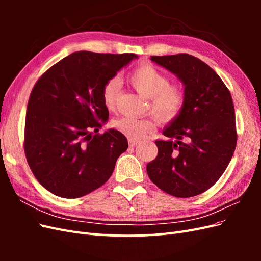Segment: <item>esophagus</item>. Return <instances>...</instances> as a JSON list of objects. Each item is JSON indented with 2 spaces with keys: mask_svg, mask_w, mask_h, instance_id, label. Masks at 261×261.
Masks as SVG:
<instances>
[{
  "mask_svg": "<svg viewBox=\"0 0 261 261\" xmlns=\"http://www.w3.org/2000/svg\"><path fill=\"white\" fill-rule=\"evenodd\" d=\"M139 143H140L139 140H136V139H129V145H130L132 147H135V146H137Z\"/></svg>",
  "mask_w": 261,
  "mask_h": 261,
  "instance_id": "esophagus-1",
  "label": "esophagus"
}]
</instances>
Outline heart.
I'll return each instance as SVG.
<instances>
[{"label": "heart", "mask_w": 261, "mask_h": 261, "mask_svg": "<svg viewBox=\"0 0 261 261\" xmlns=\"http://www.w3.org/2000/svg\"><path fill=\"white\" fill-rule=\"evenodd\" d=\"M128 81L138 93L149 99L150 110L161 121L173 120L183 108L185 97L180 87L169 84V78L151 64L144 63L137 66L129 74ZM120 86L121 82L116 77L105 84L102 101L107 109H115ZM113 126L132 139H140L153 130L154 123L150 118L123 116L115 120Z\"/></svg>", "instance_id": "1"}]
</instances>
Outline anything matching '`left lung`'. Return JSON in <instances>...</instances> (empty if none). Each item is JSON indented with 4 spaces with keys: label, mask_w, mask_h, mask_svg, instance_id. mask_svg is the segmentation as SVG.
Here are the masks:
<instances>
[{
    "label": "left lung",
    "mask_w": 261,
    "mask_h": 261,
    "mask_svg": "<svg viewBox=\"0 0 261 261\" xmlns=\"http://www.w3.org/2000/svg\"><path fill=\"white\" fill-rule=\"evenodd\" d=\"M184 86L180 112L155 140L158 155L147 173L163 192L180 198L202 194L223 174L236 147L234 105L219 75L189 54L150 58ZM174 139V141H172Z\"/></svg>",
    "instance_id": "left-lung-1"
}]
</instances>
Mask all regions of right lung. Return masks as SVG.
Here are the masks:
<instances>
[{
	"mask_svg": "<svg viewBox=\"0 0 261 261\" xmlns=\"http://www.w3.org/2000/svg\"><path fill=\"white\" fill-rule=\"evenodd\" d=\"M135 59L134 53L74 52L35 85L27 106L25 153L39 183L52 194L78 198L112 175L128 143L114 128L98 134L109 118L102 88Z\"/></svg>",
	"mask_w": 261,
	"mask_h": 261,
	"instance_id": "1",
	"label": "right lung"
}]
</instances>
